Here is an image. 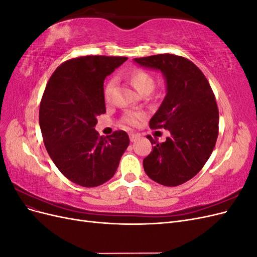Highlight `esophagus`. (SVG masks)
<instances>
[{
  "mask_svg": "<svg viewBox=\"0 0 257 257\" xmlns=\"http://www.w3.org/2000/svg\"><path fill=\"white\" fill-rule=\"evenodd\" d=\"M138 138H139V135H138V134H134V133H131V134H130V141H131L132 143L136 142Z\"/></svg>",
  "mask_w": 257,
  "mask_h": 257,
  "instance_id": "1",
  "label": "esophagus"
}]
</instances>
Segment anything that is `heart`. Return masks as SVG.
<instances>
[{"mask_svg": "<svg viewBox=\"0 0 257 257\" xmlns=\"http://www.w3.org/2000/svg\"><path fill=\"white\" fill-rule=\"evenodd\" d=\"M130 81L133 84V87L141 93V94H145V93H150L155 85V81L153 76L148 72L144 71V69H136L133 73L130 75ZM115 87V80L110 79L105 85L104 90V97L106 102H110L112 97V93ZM142 119V114L136 112H126L122 116V122L127 124V125H137Z\"/></svg>", "mask_w": 257, "mask_h": 257, "instance_id": "b5f03b06", "label": "heart"}]
</instances>
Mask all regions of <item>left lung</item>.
<instances>
[{"instance_id": "8db88e82", "label": "left lung", "mask_w": 257, "mask_h": 257, "mask_svg": "<svg viewBox=\"0 0 257 257\" xmlns=\"http://www.w3.org/2000/svg\"><path fill=\"white\" fill-rule=\"evenodd\" d=\"M134 61L159 69L166 81V95L149 124L168 130L170 136L164 143L148 137L154 146L144 169L162 185H180L200 172L214 149L219 109L213 91L203 72L183 57L164 53Z\"/></svg>"}]
</instances>
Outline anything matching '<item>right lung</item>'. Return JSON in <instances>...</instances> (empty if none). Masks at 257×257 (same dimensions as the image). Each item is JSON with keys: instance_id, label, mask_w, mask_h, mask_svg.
<instances>
[{"instance_id": "add662e5", "label": "right lung", "mask_w": 257, "mask_h": 257, "mask_svg": "<svg viewBox=\"0 0 257 257\" xmlns=\"http://www.w3.org/2000/svg\"><path fill=\"white\" fill-rule=\"evenodd\" d=\"M125 57L87 56L62 63L46 85L40 126L51 160L68 180L94 188L111 179L130 145L126 132L99 136L94 126L106 112L104 80Z\"/></svg>"}]
</instances>
